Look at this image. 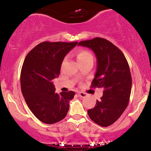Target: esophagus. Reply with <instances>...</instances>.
<instances>
[{
  "instance_id": "1",
  "label": "esophagus",
  "mask_w": 151,
  "mask_h": 151,
  "mask_svg": "<svg viewBox=\"0 0 151 151\" xmlns=\"http://www.w3.org/2000/svg\"><path fill=\"white\" fill-rule=\"evenodd\" d=\"M78 94H79V96L81 98H84V97H86V96H87V93L82 92V91H79V92H78Z\"/></svg>"
}]
</instances>
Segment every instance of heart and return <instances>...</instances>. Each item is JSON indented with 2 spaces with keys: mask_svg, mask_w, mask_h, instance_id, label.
<instances>
[{
  "mask_svg": "<svg viewBox=\"0 0 151 151\" xmlns=\"http://www.w3.org/2000/svg\"><path fill=\"white\" fill-rule=\"evenodd\" d=\"M77 59L79 63H84L89 60H93L92 55L88 50L84 49L79 50L77 52Z\"/></svg>",
  "mask_w": 151,
  "mask_h": 151,
  "instance_id": "heart-1",
  "label": "heart"
}]
</instances>
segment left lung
<instances>
[{
  "label": "left lung",
  "instance_id": "8db88e82",
  "mask_svg": "<svg viewBox=\"0 0 151 151\" xmlns=\"http://www.w3.org/2000/svg\"><path fill=\"white\" fill-rule=\"evenodd\" d=\"M91 49L97 60V70L91 87L103 89V96L87 111L90 119L106 127L120 118L129 104L132 79L129 63L116 46L104 38L95 37L79 42Z\"/></svg>",
  "mask_w": 151,
  "mask_h": 151
}]
</instances>
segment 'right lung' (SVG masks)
I'll return each instance as SVG.
<instances>
[{
    "instance_id": "right-lung-1",
    "label": "right lung",
    "mask_w": 151,
    "mask_h": 151,
    "mask_svg": "<svg viewBox=\"0 0 151 151\" xmlns=\"http://www.w3.org/2000/svg\"><path fill=\"white\" fill-rule=\"evenodd\" d=\"M77 43L41 42L24 60L20 73L22 93L32 114L45 124L62 120L70 109L75 93H56L52 80L58 77L64 58Z\"/></svg>"
}]
</instances>
